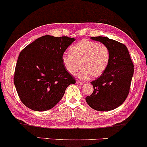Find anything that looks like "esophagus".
Masks as SVG:
<instances>
[{
  "mask_svg": "<svg viewBox=\"0 0 147 147\" xmlns=\"http://www.w3.org/2000/svg\"><path fill=\"white\" fill-rule=\"evenodd\" d=\"M77 84L78 85H80V86H82L83 84V82H81V81H80V80H78L77 81Z\"/></svg>",
  "mask_w": 147,
  "mask_h": 147,
  "instance_id": "esophagus-1",
  "label": "esophagus"
}]
</instances>
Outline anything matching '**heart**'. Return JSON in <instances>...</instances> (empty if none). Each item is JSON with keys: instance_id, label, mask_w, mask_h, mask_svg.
<instances>
[{"instance_id": "heart-1", "label": "heart", "mask_w": 147, "mask_h": 147, "mask_svg": "<svg viewBox=\"0 0 147 147\" xmlns=\"http://www.w3.org/2000/svg\"><path fill=\"white\" fill-rule=\"evenodd\" d=\"M71 53H64L63 63L67 71L74 75L80 69V78H96L107 68L110 60V51L105 44L83 40L70 48Z\"/></svg>"}]
</instances>
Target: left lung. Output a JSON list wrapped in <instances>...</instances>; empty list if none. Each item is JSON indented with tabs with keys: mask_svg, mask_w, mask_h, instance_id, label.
Returning <instances> with one entry per match:
<instances>
[{
	"mask_svg": "<svg viewBox=\"0 0 147 147\" xmlns=\"http://www.w3.org/2000/svg\"><path fill=\"white\" fill-rule=\"evenodd\" d=\"M91 39L107 46L111 56L105 71L91 82L94 91L86 97V100L96 111H111L121 105L128 96L134 64L123 44L102 36L91 37Z\"/></svg>",
	"mask_w": 147,
	"mask_h": 147,
	"instance_id": "left-lung-1",
	"label": "left lung"
}]
</instances>
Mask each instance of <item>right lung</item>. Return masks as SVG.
Segmentation results:
<instances>
[{"instance_id":"1","label":"right lung","mask_w":147,"mask_h":147,"mask_svg":"<svg viewBox=\"0 0 147 147\" xmlns=\"http://www.w3.org/2000/svg\"><path fill=\"white\" fill-rule=\"evenodd\" d=\"M75 39L67 36L38 38L21 51L13 81L21 101L34 111H44L60 101L67 87L76 83L62 57Z\"/></svg>"}]
</instances>
